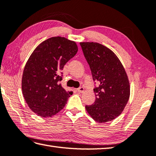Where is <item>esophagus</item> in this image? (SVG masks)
Returning a JSON list of instances; mask_svg holds the SVG:
<instances>
[{
  "label": "esophagus",
  "mask_w": 156,
  "mask_h": 156,
  "mask_svg": "<svg viewBox=\"0 0 156 156\" xmlns=\"http://www.w3.org/2000/svg\"><path fill=\"white\" fill-rule=\"evenodd\" d=\"M77 92L79 93H82L84 92V87H80L77 89Z\"/></svg>",
  "instance_id": "obj_1"
}]
</instances>
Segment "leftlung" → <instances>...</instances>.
I'll use <instances>...</instances> for the list:
<instances>
[{"label":"left lung","instance_id":"8db88e82","mask_svg":"<svg viewBox=\"0 0 156 156\" xmlns=\"http://www.w3.org/2000/svg\"><path fill=\"white\" fill-rule=\"evenodd\" d=\"M80 45L90 65L96 100L86 105L90 115L98 123L112 121L122 113L130 98V83L126 70L117 55L98 43L83 42Z\"/></svg>","mask_w":156,"mask_h":156}]
</instances>
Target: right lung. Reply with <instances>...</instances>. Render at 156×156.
I'll list each match as a JSON object with an SVG mask.
<instances>
[{"instance_id":"1","label":"right lung","mask_w":156,"mask_h":156,"mask_svg":"<svg viewBox=\"0 0 156 156\" xmlns=\"http://www.w3.org/2000/svg\"><path fill=\"white\" fill-rule=\"evenodd\" d=\"M77 51L75 41L55 37L39 44L28 58L22 75V94L29 108L39 116L52 117L66 105L72 93L62 87L60 73Z\"/></svg>"}]
</instances>
